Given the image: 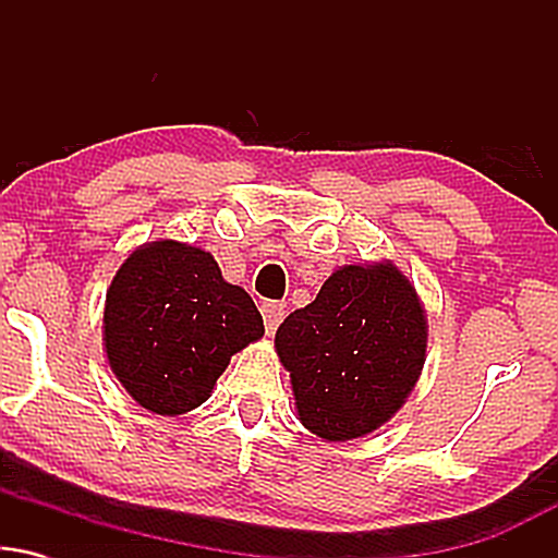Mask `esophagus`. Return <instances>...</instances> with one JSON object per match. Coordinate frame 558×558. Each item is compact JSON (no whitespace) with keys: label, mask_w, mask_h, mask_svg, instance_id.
I'll use <instances>...</instances> for the list:
<instances>
[{"label":"esophagus","mask_w":558,"mask_h":558,"mask_svg":"<svg viewBox=\"0 0 558 558\" xmlns=\"http://www.w3.org/2000/svg\"><path fill=\"white\" fill-rule=\"evenodd\" d=\"M259 312H262V319H265L267 332L278 330V325L283 323V317H286L283 304H278V301H265V304L259 306Z\"/></svg>","instance_id":"esophagus-1"}]
</instances>
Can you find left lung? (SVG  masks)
Returning a JSON list of instances; mask_svg holds the SVG:
<instances>
[{"instance_id": "obj_1", "label": "left lung", "mask_w": 558, "mask_h": 558, "mask_svg": "<svg viewBox=\"0 0 558 558\" xmlns=\"http://www.w3.org/2000/svg\"><path fill=\"white\" fill-rule=\"evenodd\" d=\"M275 351L299 422L328 444L375 433L407 403L427 356L417 288L390 259L343 265L283 319Z\"/></svg>"}]
</instances>
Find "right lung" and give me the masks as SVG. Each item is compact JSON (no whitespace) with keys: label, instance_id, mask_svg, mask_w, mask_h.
Masks as SVG:
<instances>
[{"label":"right lung","instance_id":"obj_1","mask_svg":"<svg viewBox=\"0 0 558 558\" xmlns=\"http://www.w3.org/2000/svg\"><path fill=\"white\" fill-rule=\"evenodd\" d=\"M107 364L146 412L178 417L213 396L230 356L265 336L262 315L215 257L191 243H141L105 301Z\"/></svg>","mask_w":558,"mask_h":558}]
</instances>
